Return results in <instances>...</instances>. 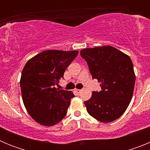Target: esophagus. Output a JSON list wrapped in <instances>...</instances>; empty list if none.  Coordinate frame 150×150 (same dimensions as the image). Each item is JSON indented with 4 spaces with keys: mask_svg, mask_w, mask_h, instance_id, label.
Listing matches in <instances>:
<instances>
[{
    "mask_svg": "<svg viewBox=\"0 0 150 150\" xmlns=\"http://www.w3.org/2000/svg\"><path fill=\"white\" fill-rule=\"evenodd\" d=\"M75 91H76V93H79V92L81 91V90H80V89H77V88H76V89H75Z\"/></svg>",
    "mask_w": 150,
    "mask_h": 150,
    "instance_id": "1",
    "label": "esophagus"
}]
</instances>
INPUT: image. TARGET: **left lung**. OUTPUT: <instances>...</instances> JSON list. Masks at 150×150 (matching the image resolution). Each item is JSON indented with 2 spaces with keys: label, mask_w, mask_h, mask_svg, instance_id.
<instances>
[{
  "label": "left lung",
  "mask_w": 150,
  "mask_h": 150,
  "mask_svg": "<svg viewBox=\"0 0 150 150\" xmlns=\"http://www.w3.org/2000/svg\"><path fill=\"white\" fill-rule=\"evenodd\" d=\"M80 55L101 87V91H93L91 98L84 102L87 112L102 122L117 120L128 108L134 88L130 57L111 46L83 49Z\"/></svg>",
  "instance_id": "obj_1"
}]
</instances>
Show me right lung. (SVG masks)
Masks as SVG:
<instances>
[{"label":"right lung","instance_id":"add662e5","mask_svg":"<svg viewBox=\"0 0 150 150\" xmlns=\"http://www.w3.org/2000/svg\"><path fill=\"white\" fill-rule=\"evenodd\" d=\"M79 52L46 50L28 60L20 79L22 100L28 112L39 124L52 126L67 114L71 91L55 88Z\"/></svg>","mask_w":150,"mask_h":150}]
</instances>
